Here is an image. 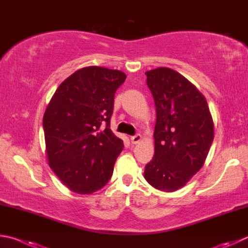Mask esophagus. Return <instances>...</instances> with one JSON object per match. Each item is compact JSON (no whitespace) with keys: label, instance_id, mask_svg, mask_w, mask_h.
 <instances>
[{"label":"esophagus","instance_id":"obj_1","mask_svg":"<svg viewBox=\"0 0 248 248\" xmlns=\"http://www.w3.org/2000/svg\"><path fill=\"white\" fill-rule=\"evenodd\" d=\"M141 140H142L141 134H137V136L130 138V141H131L132 144H138L140 141H141Z\"/></svg>","mask_w":248,"mask_h":248}]
</instances>
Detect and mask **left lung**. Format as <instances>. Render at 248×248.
I'll use <instances>...</instances> for the list:
<instances>
[{
    "label": "left lung",
    "mask_w": 248,
    "mask_h": 248,
    "mask_svg": "<svg viewBox=\"0 0 248 248\" xmlns=\"http://www.w3.org/2000/svg\"><path fill=\"white\" fill-rule=\"evenodd\" d=\"M145 75L157 118L155 154L144 178L157 190L174 192L204 166L215 136L213 117L205 96L178 71L158 67Z\"/></svg>",
    "instance_id": "8db88e82"
}]
</instances>
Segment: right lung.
Here are the masks:
<instances>
[{
  "label": "right lung",
  "instance_id": "add662e5",
  "mask_svg": "<svg viewBox=\"0 0 248 248\" xmlns=\"http://www.w3.org/2000/svg\"><path fill=\"white\" fill-rule=\"evenodd\" d=\"M125 78L120 70L84 67L62 81L47 104L43 129L48 165L77 194L104 187L123 151V140L109 124L115 92Z\"/></svg>",
  "mask_w": 248,
  "mask_h": 248
}]
</instances>
